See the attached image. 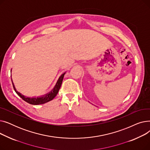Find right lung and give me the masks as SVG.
<instances>
[{"label":"right lung","instance_id":"right-lung-1","mask_svg":"<svg viewBox=\"0 0 150 150\" xmlns=\"http://www.w3.org/2000/svg\"><path fill=\"white\" fill-rule=\"evenodd\" d=\"M65 74H66V72L62 74L60 76L58 80L57 81L56 85H55L54 88L50 92L47 93L44 96H42L41 97H27L24 96L22 95L20 92H18L16 91V89L14 83H13V81L12 80L11 81H12V84H13V88H14L15 92H16V93L22 100H23L27 102V103H28L29 104H31V105H42V104H44L45 103H47V102L52 100L55 97H56V96L57 95V93H58V91L61 88V84H62V82L63 80V78H64Z\"/></svg>","mask_w":150,"mask_h":150}]
</instances>
